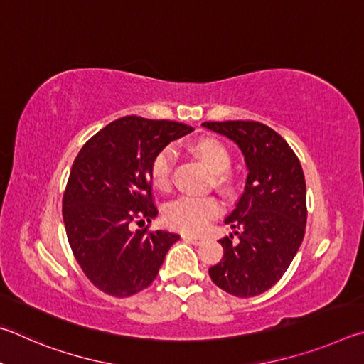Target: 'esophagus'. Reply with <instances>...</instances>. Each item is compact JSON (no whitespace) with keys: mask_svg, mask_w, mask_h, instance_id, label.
<instances>
[{"mask_svg":"<svg viewBox=\"0 0 364 364\" xmlns=\"http://www.w3.org/2000/svg\"><path fill=\"white\" fill-rule=\"evenodd\" d=\"M182 238L186 240V241H190V243H193V245H200V243H203V238H201V237H196V235L182 233Z\"/></svg>","mask_w":364,"mask_h":364,"instance_id":"34e87169","label":"esophagus"}]
</instances>
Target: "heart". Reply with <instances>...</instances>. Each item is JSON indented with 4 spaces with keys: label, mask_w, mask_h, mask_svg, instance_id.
Here are the masks:
<instances>
[{
    "label": "heart",
    "mask_w": 364,
    "mask_h": 364,
    "mask_svg": "<svg viewBox=\"0 0 364 364\" xmlns=\"http://www.w3.org/2000/svg\"><path fill=\"white\" fill-rule=\"evenodd\" d=\"M193 155L211 169V182L215 187L227 188L232 186L233 174L228 169L232 156L227 146L215 137H201L190 146ZM174 168V150L164 146L159 150L150 164L151 183L161 192H168L172 182ZM220 211V201L214 195H186L169 203L164 209V219L172 228L200 233L205 230Z\"/></svg>",
    "instance_id": "heart-1"
}]
</instances>
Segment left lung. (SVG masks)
<instances>
[{"label": "left lung", "mask_w": 364, "mask_h": 364, "mask_svg": "<svg viewBox=\"0 0 364 364\" xmlns=\"http://www.w3.org/2000/svg\"><path fill=\"white\" fill-rule=\"evenodd\" d=\"M201 126L233 140L250 171L245 192L225 219L237 241L233 235L220 240L224 257L209 277L232 296H259L278 283L304 240L307 193L301 161L278 132L259 121Z\"/></svg>", "instance_id": "obj_1"}]
</instances>
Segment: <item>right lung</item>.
<instances>
[{
    "label": "right lung",
    "mask_w": 364,
    "mask_h": 364,
    "mask_svg": "<svg viewBox=\"0 0 364 364\" xmlns=\"http://www.w3.org/2000/svg\"><path fill=\"white\" fill-rule=\"evenodd\" d=\"M192 131L177 121L131 114L94 134L76 155L62 198L63 224L76 262L99 291L129 297L156 278L178 235L132 225L158 214L151 159Z\"/></svg>",
    "instance_id": "add662e5"
}]
</instances>
